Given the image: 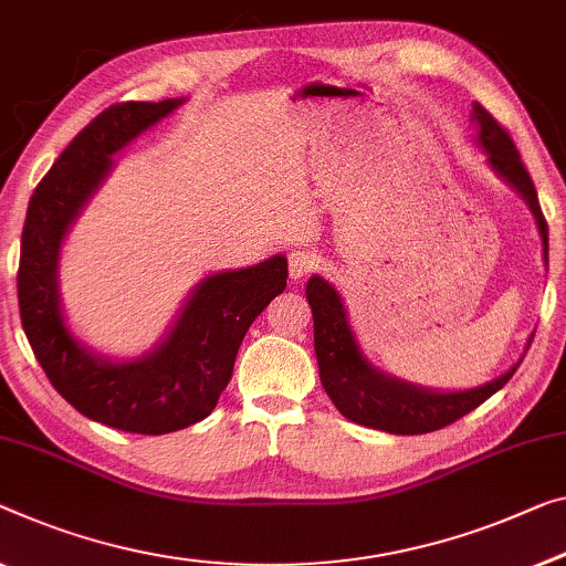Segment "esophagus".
<instances>
[{"instance_id":"obj_1","label":"esophagus","mask_w":566,"mask_h":566,"mask_svg":"<svg viewBox=\"0 0 566 566\" xmlns=\"http://www.w3.org/2000/svg\"><path fill=\"white\" fill-rule=\"evenodd\" d=\"M319 264H323V261H319L315 251H307V249L292 251V254H290V276H292V280H305V276L317 272Z\"/></svg>"}]
</instances>
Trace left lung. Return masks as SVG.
I'll return each mask as SVG.
<instances>
[{
  "instance_id": "left-lung-1",
  "label": "left lung",
  "mask_w": 566,
  "mask_h": 566,
  "mask_svg": "<svg viewBox=\"0 0 566 566\" xmlns=\"http://www.w3.org/2000/svg\"><path fill=\"white\" fill-rule=\"evenodd\" d=\"M472 119L480 126L478 142L488 151L493 170L505 177L534 210L538 233L544 239V259L549 264V226H546L542 206H538L534 180H531L526 165L521 163L509 129H503V124L480 104H475ZM307 302L312 307V319H315L319 381H323V389L333 399L337 411L356 424L384 429L391 434L434 432V429L452 424V421L470 415L472 409H478L485 399H491L495 391L511 381V376L518 368L516 364L495 381L470 391L437 394L417 389V386L378 374L368 364L350 333L340 297L325 280L312 276L307 282Z\"/></svg>"
}]
</instances>
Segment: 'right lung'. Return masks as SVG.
Segmentation results:
<instances>
[{
    "label": "right lung",
    "mask_w": 566,
    "mask_h": 566,
    "mask_svg": "<svg viewBox=\"0 0 566 566\" xmlns=\"http://www.w3.org/2000/svg\"><path fill=\"white\" fill-rule=\"evenodd\" d=\"M182 104L122 101L75 134L32 192L22 229L17 297L24 335L55 391L83 417L134 434H167L206 419L233 376L243 335L286 286V259L213 274L190 294L167 340L147 358H96L65 327L57 300V251L112 155Z\"/></svg>",
    "instance_id": "add662e5"
}]
</instances>
